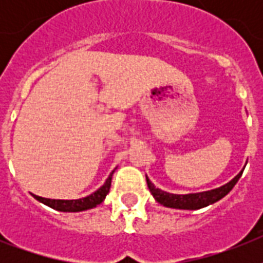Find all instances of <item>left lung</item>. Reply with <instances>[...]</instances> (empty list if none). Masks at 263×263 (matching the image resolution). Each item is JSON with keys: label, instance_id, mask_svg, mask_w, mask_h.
<instances>
[{"label": "left lung", "instance_id": "1", "mask_svg": "<svg viewBox=\"0 0 263 263\" xmlns=\"http://www.w3.org/2000/svg\"><path fill=\"white\" fill-rule=\"evenodd\" d=\"M243 171L245 169H241L229 183L224 184L221 187L209 190V191L195 192V194H171V192L162 191L161 188H157L147 176H146V181H147V187L152 192V195L154 196V199L165 208L180 209V210H198V209L206 208L209 204L216 203L217 200L222 199L235 187V184L240 179Z\"/></svg>", "mask_w": 263, "mask_h": 263}]
</instances>
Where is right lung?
I'll return each instance as SVG.
<instances>
[{
  "label": "right lung",
  "mask_w": 263,
  "mask_h": 263,
  "mask_svg": "<svg viewBox=\"0 0 263 263\" xmlns=\"http://www.w3.org/2000/svg\"><path fill=\"white\" fill-rule=\"evenodd\" d=\"M115 171H111V173L109 175L106 181H105L103 185H101L97 191L90 194V195L84 196V198H80V199H50V198H42V196L34 195V194H31V195L34 196L36 200H39L41 203L46 204V206H49V208L54 209V210H59V212H65V213L84 212V210H88V209L97 208L98 204H101L103 200H105L106 195L109 194V190H110L111 177H113Z\"/></svg>",
  "instance_id": "add662e5"
}]
</instances>
